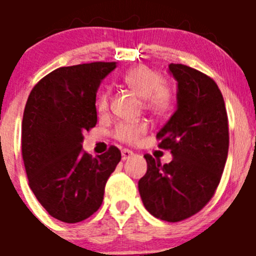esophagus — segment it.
Wrapping results in <instances>:
<instances>
[{"label":"esophagus","instance_id":"esophagus-1","mask_svg":"<svg viewBox=\"0 0 256 256\" xmlns=\"http://www.w3.org/2000/svg\"><path fill=\"white\" fill-rule=\"evenodd\" d=\"M133 156V152L130 150H126V148H124V150H122V160H128L130 159Z\"/></svg>","mask_w":256,"mask_h":256}]
</instances>
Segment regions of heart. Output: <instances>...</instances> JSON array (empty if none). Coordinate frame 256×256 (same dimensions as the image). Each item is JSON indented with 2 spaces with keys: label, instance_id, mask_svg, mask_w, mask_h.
Instances as JSON below:
<instances>
[{
  "label": "heart",
  "instance_id": "obj_1",
  "mask_svg": "<svg viewBox=\"0 0 256 256\" xmlns=\"http://www.w3.org/2000/svg\"><path fill=\"white\" fill-rule=\"evenodd\" d=\"M124 83L133 92L144 98V106L154 114H164L172 105L173 92L166 83L162 82L159 72L144 65L130 69L123 78ZM98 112H104L108 108V94L102 92L97 101ZM148 126L144 123L119 124L115 130V137L126 144L138 141L146 133Z\"/></svg>",
  "mask_w": 256,
  "mask_h": 256
}]
</instances>
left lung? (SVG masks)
<instances>
[{"mask_svg": "<svg viewBox=\"0 0 256 256\" xmlns=\"http://www.w3.org/2000/svg\"><path fill=\"white\" fill-rule=\"evenodd\" d=\"M177 80V108L159 133V148L173 160L160 164L144 155L148 172L138 180L142 202L150 214L180 222L200 212L212 198L228 155V118L216 83L187 65L170 64Z\"/></svg>", "mask_w": 256, "mask_h": 256, "instance_id": "8db88e82", "label": "left lung"}]
</instances>
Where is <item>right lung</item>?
<instances>
[{
    "mask_svg": "<svg viewBox=\"0 0 256 256\" xmlns=\"http://www.w3.org/2000/svg\"><path fill=\"white\" fill-rule=\"evenodd\" d=\"M115 62L62 66L34 86L22 124V152L29 187L50 216L65 223L91 216L122 155L112 146L92 158L83 132L97 123L96 94Z\"/></svg>",
    "mask_w": 256,
    "mask_h": 256,
    "instance_id": "add662e5",
    "label": "right lung"
}]
</instances>
